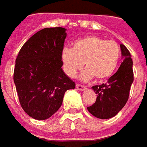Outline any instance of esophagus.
<instances>
[{"label":"esophagus","instance_id":"1","mask_svg":"<svg viewBox=\"0 0 147 147\" xmlns=\"http://www.w3.org/2000/svg\"><path fill=\"white\" fill-rule=\"evenodd\" d=\"M76 89H77L78 90H81V91H83V90H86L87 88H86V86L77 84V85H76Z\"/></svg>","mask_w":147,"mask_h":147}]
</instances>
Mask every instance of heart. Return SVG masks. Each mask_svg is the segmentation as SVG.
Segmentation results:
<instances>
[{
    "label": "heart",
    "mask_w": 147,
    "mask_h": 147,
    "mask_svg": "<svg viewBox=\"0 0 147 147\" xmlns=\"http://www.w3.org/2000/svg\"><path fill=\"white\" fill-rule=\"evenodd\" d=\"M120 55V47L115 41L90 35L76 40L73 48H63L61 60L63 70L69 77H74L85 65L86 69L80 74L82 80H90L94 76L103 80L114 73Z\"/></svg>",
    "instance_id": "obj_1"
}]
</instances>
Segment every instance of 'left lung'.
<instances>
[{"label": "left lung", "instance_id": "left-lung-1", "mask_svg": "<svg viewBox=\"0 0 147 147\" xmlns=\"http://www.w3.org/2000/svg\"><path fill=\"white\" fill-rule=\"evenodd\" d=\"M123 61L118 71L110 76L106 84L93 86L97 94L96 101L87 108L93 116L100 119L114 117L126 105L133 82V70L131 54L123 44H120Z\"/></svg>", "mask_w": 147, "mask_h": 147}]
</instances>
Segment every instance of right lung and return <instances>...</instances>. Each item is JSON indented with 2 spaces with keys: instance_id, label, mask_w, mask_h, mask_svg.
<instances>
[{
  "instance_id": "add662e5",
  "label": "right lung",
  "mask_w": 147,
  "mask_h": 147,
  "mask_svg": "<svg viewBox=\"0 0 147 147\" xmlns=\"http://www.w3.org/2000/svg\"><path fill=\"white\" fill-rule=\"evenodd\" d=\"M66 30L41 29L23 45L16 60L14 82L20 105L37 120L53 116L61 107L65 92L76 87L61 68Z\"/></svg>"
}]
</instances>
